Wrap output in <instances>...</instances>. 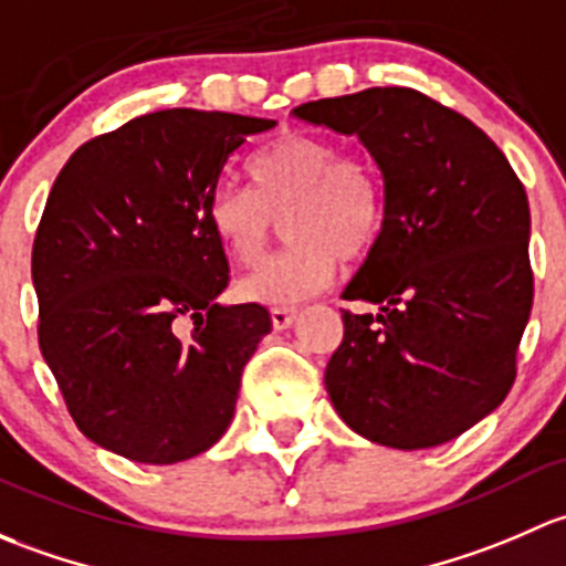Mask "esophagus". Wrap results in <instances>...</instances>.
<instances>
[{"mask_svg": "<svg viewBox=\"0 0 566 566\" xmlns=\"http://www.w3.org/2000/svg\"><path fill=\"white\" fill-rule=\"evenodd\" d=\"M294 307H272V326H275V329H289V326L294 324Z\"/></svg>", "mask_w": 566, "mask_h": 566, "instance_id": "1", "label": "esophagus"}]
</instances>
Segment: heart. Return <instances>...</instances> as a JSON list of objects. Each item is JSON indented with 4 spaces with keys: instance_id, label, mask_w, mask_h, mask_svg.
<instances>
[{
    "instance_id": "b5f03b06",
    "label": "heart",
    "mask_w": 566,
    "mask_h": 566,
    "mask_svg": "<svg viewBox=\"0 0 566 566\" xmlns=\"http://www.w3.org/2000/svg\"><path fill=\"white\" fill-rule=\"evenodd\" d=\"M253 188L220 182L207 203L212 234L237 266H255L285 220L289 250L240 283L261 305H296L335 281L340 255L370 253L384 226V190L363 157L335 142L285 133L250 157Z\"/></svg>"
}]
</instances>
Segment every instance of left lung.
<instances>
[{"label": "left lung", "mask_w": 566, "mask_h": 566, "mask_svg": "<svg viewBox=\"0 0 566 566\" xmlns=\"http://www.w3.org/2000/svg\"><path fill=\"white\" fill-rule=\"evenodd\" d=\"M294 116L365 144L384 179V226L346 300L326 365L354 433L428 450L488 417L515 381L534 300L528 198L504 153L458 111L406 86L302 103Z\"/></svg>", "instance_id": "obj_1"}]
</instances>
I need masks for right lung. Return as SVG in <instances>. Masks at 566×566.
I'll list each match as a JSON object with an SVG mask.
<instances>
[{
  "mask_svg": "<svg viewBox=\"0 0 566 566\" xmlns=\"http://www.w3.org/2000/svg\"><path fill=\"white\" fill-rule=\"evenodd\" d=\"M270 127L155 111L86 142L56 177L32 248L38 340L70 417L103 450L168 465L231 424L272 318L218 302L229 261L207 203L226 160Z\"/></svg>",
  "mask_w": 566,
  "mask_h": 566,
  "instance_id": "add662e5",
  "label": "right lung"
}]
</instances>
